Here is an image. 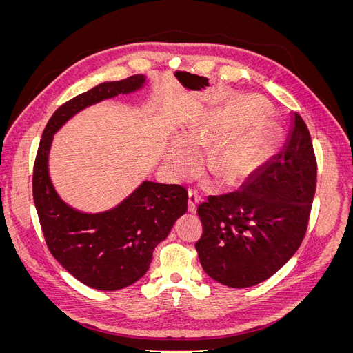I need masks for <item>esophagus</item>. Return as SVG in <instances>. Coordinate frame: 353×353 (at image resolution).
I'll return each mask as SVG.
<instances>
[{
  "mask_svg": "<svg viewBox=\"0 0 353 353\" xmlns=\"http://www.w3.org/2000/svg\"><path fill=\"white\" fill-rule=\"evenodd\" d=\"M199 200H200V196H199V193H197V190L188 188V210H190L191 213H196Z\"/></svg>",
  "mask_w": 353,
  "mask_h": 353,
  "instance_id": "34e87169",
  "label": "esophagus"
}]
</instances>
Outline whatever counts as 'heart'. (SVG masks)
<instances>
[{
    "instance_id": "b5f03b06",
    "label": "heart",
    "mask_w": 353,
    "mask_h": 353,
    "mask_svg": "<svg viewBox=\"0 0 353 353\" xmlns=\"http://www.w3.org/2000/svg\"><path fill=\"white\" fill-rule=\"evenodd\" d=\"M263 104L240 99L231 108L203 116L183 137H175L168 153L174 175L191 176L200 166V152L215 147L209 169L222 183L237 184L250 178L262 165L270 147V130L263 121Z\"/></svg>"
}]
</instances>
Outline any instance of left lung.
<instances>
[{"mask_svg": "<svg viewBox=\"0 0 353 353\" xmlns=\"http://www.w3.org/2000/svg\"><path fill=\"white\" fill-rule=\"evenodd\" d=\"M316 190V159L302 116L283 150L241 190L210 196L197 208L196 250L213 280L244 288L268 280L301 248Z\"/></svg>", "mask_w": 353, "mask_h": 353, "instance_id": "left-lung-1", "label": "left lung"}]
</instances>
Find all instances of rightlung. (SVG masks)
I'll use <instances>...</instances> for the list:
<instances>
[{"label":"right lung","instance_id":"right-lung-1","mask_svg":"<svg viewBox=\"0 0 353 353\" xmlns=\"http://www.w3.org/2000/svg\"><path fill=\"white\" fill-rule=\"evenodd\" d=\"M143 74L104 82L61 104L42 132L35 157L32 191L50 253L74 279L97 290L112 292L138 281L150 268L156 245L187 210L188 193L176 184L144 181L119 206L87 215L57 196L48 175L52 134L87 105L143 87Z\"/></svg>","mask_w":353,"mask_h":353}]
</instances>
